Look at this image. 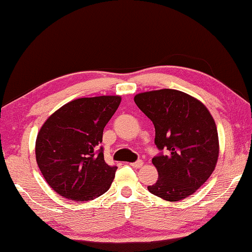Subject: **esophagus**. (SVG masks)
I'll return each instance as SVG.
<instances>
[{
  "label": "esophagus",
  "mask_w": 252,
  "mask_h": 252,
  "mask_svg": "<svg viewBox=\"0 0 252 252\" xmlns=\"http://www.w3.org/2000/svg\"><path fill=\"white\" fill-rule=\"evenodd\" d=\"M143 164H144V162L141 161V160H138V161L133 162V163H130V165L132 166V168H141V166H143Z\"/></svg>",
  "instance_id": "34e87169"
}]
</instances>
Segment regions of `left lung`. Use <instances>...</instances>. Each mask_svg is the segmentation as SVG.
<instances>
[{"label": "left lung", "instance_id": "left-lung-1", "mask_svg": "<svg viewBox=\"0 0 252 252\" xmlns=\"http://www.w3.org/2000/svg\"><path fill=\"white\" fill-rule=\"evenodd\" d=\"M134 102L153 122L157 147L165 151L152 160L158 178L148 190L171 202L192 195L218 161V132L210 112L196 98L173 89L141 92Z\"/></svg>", "mask_w": 252, "mask_h": 252}]
</instances>
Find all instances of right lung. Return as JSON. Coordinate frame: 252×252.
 I'll return each mask as SVG.
<instances>
[{
	"instance_id": "right-lung-1",
	"label": "right lung",
	"mask_w": 252,
	"mask_h": 252,
	"mask_svg": "<svg viewBox=\"0 0 252 252\" xmlns=\"http://www.w3.org/2000/svg\"><path fill=\"white\" fill-rule=\"evenodd\" d=\"M120 102V95L75 99L49 116L38 131L37 165L60 196L90 201L111 187L118 168L105 162L100 144Z\"/></svg>"
}]
</instances>
